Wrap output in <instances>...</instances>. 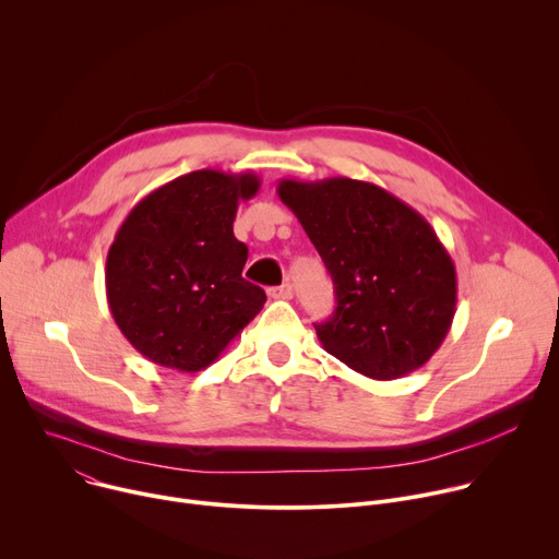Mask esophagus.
<instances>
[{
    "mask_svg": "<svg viewBox=\"0 0 559 559\" xmlns=\"http://www.w3.org/2000/svg\"><path fill=\"white\" fill-rule=\"evenodd\" d=\"M292 294H294V292H292V285H289V283H283V285L270 289V296H272V298H281V300H289Z\"/></svg>",
    "mask_w": 559,
    "mask_h": 559,
    "instance_id": "1",
    "label": "esophagus"
}]
</instances>
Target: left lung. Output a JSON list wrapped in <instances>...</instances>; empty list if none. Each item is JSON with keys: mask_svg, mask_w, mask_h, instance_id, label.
I'll use <instances>...</instances> for the list:
<instances>
[{"mask_svg": "<svg viewBox=\"0 0 559 559\" xmlns=\"http://www.w3.org/2000/svg\"><path fill=\"white\" fill-rule=\"evenodd\" d=\"M321 254L336 309L313 325L325 352L373 380L420 369L449 334L457 281L433 227L386 190L347 177L278 183Z\"/></svg>", "mask_w": 559, "mask_h": 559, "instance_id": "obj_1", "label": "left lung"}]
</instances>
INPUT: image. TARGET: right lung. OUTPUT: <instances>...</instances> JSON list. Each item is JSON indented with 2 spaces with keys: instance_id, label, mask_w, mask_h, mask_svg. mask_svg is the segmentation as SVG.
I'll use <instances>...</instances> for the list:
<instances>
[{
  "instance_id": "1",
  "label": "right lung",
  "mask_w": 559,
  "mask_h": 559,
  "mask_svg": "<svg viewBox=\"0 0 559 559\" xmlns=\"http://www.w3.org/2000/svg\"><path fill=\"white\" fill-rule=\"evenodd\" d=\"M259 188L252 173L197 170L150 192L121 223L106 261L108 305L154 365L205 369L267 300L241 276L248 248L231 229L238 201Z\"/></svg>"
}]
</instances>
